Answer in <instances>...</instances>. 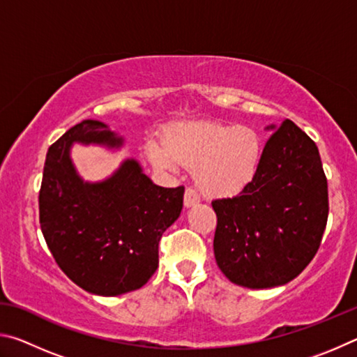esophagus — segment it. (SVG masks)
<instances>
[{"instance_id":"obj_1","label":"esophagus","mask_w":357,"mask_h":357,"mask_svg":"<svg viewBox=\"0 0 357 357\" xmlns=\"http://www.w3.org/2000/svg\"><path fill=\"white\" fill-rule=\"evenodd\" d=\"M198 202H200V197H198V193L193 189H190V187H187L185 192H184V206L192 208V206H195Z\"/></svg>"}]
</instances>
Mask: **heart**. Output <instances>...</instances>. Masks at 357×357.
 Here are the masks:
<instances>
[{
  "mask_svg": "<svg viewBox=\"0 0 357 357\" xmlns=\"http://www.w3.org/2000/svg\"><path fill=\"white\" fill-rule=\"evenodd\" d=\"M148 155L160 170L193 168V181L211 198L236 197L257 178L263 159V138L244 124H173L162 144L149 142Z\"/></svg>",
  "mask_w": 357,
  "mask_h": 357,
  "instance_id": "b5f03b06",
  "label": "heart"
}]
</instances>
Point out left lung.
<instances>
[{
  "label": "left lung",
  "instance_id": "obj_1",
  "mask_svg": "<svg viewBox=\"0 0 357 357\" xmlns=\"http://www.w3.org/2000/svg\"><path fill=\"white\" fill-rule=\"evenodd\" d=\"M263 149L257 178L213 202L214 255L229 282L259 289L291 282L307 268L328 223V179L315 142L285 119Z\"/></svg>",
  "mask_w": 357,
  "mask_h": 357
}]
</instances>
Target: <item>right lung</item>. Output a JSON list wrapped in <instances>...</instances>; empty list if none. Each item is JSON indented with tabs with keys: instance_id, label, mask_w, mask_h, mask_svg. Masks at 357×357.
<instances>
[{
	"instance_id": "obj_1",
	"label": "right lung",
	"mask_w": 357,
	"mask_h": 357,
	"mask_svg": "<svg viewBox=\"0 0 357 357\" xmlns=\"http://www.w3.org/2000/svg\"><path fill=\"white\" fill-rule=\"evenodd\" d=\"M74 143L119 148L123 138L84 119L48 148L39 192L42 234L63 273L84 291H134L159 266V241L181 214L184 187L155 185L134 159L105 181L84 183L70 160Z\"/></svg>"
}]
</instances>
